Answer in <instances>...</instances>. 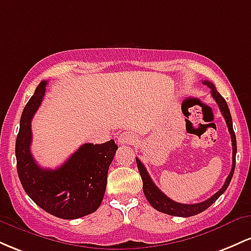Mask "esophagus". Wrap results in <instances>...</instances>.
Returning <instances> with one entry per match:
<instances>
[{
	"instance_id": "34e87169",
	"label": "esophagus",
	"mask_w": 251,
	"mask_h": 251,
	"mask_svg": "<svg viewBox=\"0 0 251 251\" xmlns=\"http://www.w3.org/2000/svg\"><path fill=\"white\" fill-rule=\"evenodd\" d=\"M135 142H137V137L132 132H123L118 137V144H120V145H132Z\"/></svg>"
}]
</instances>
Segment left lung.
I'll list each match as a JSON object with an SVG mask.
<instances>
[{
  "label": "left lung",
  "instance_id": "obj_1",
  "mask_svg": "<svg viewBox=\"0 0 251 251\" xmlns=\"http://www.w3.org/2000/svg\"><path fill=\"white\" fill-rule=\"evenodd\" d=\"M201 82L211 89V96L215 99V101L217 102L218 107H220L221 112H222V116H223L224 119H226V123L227 129H229V132H230V135H231L232 168H231V171H230L229 176L226 177L224 185L222 186V188L218 190V191L216 192L214 196H211V197L208 198L206 201H201V203H196V204L178 203V201L170 200L168 196H166L165 194H163V192L160 191L157 186H155L153 180L151 179V177H150L148 171H146L144 164L140 162L138 158H135V160H137L138 170H139V174H140V176H142V179H143L144 195H145L146 200L149 201V203L151 204V205L153 206L155 210H158V211L164 212V214H168L171 216H178V217H191V216L201 214V212H203L204 210L208 209L210 205H212V204H214L215 201L220 198V196L227 189V186H229L230 181H231L232 175H234V171H235L237 145H236V135H235L234 128H232V119H231V114H230L229 107H227V103L226 101V99H224V98L222 97L220 93H218L214 83L210 82V81H206V80H204V81H201Z\"/></svg>",
  "mask_w": 251,
  "mask_h": 251
}]
</instances>
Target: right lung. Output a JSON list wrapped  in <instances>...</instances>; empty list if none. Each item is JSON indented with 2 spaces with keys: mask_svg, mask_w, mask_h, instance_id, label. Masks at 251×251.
<instances>
[{
  "mask_svg": "<svg viewBox=\"0 0 251 251\" xmlns=\"http://www.w3.org/2000/svg\"><path fill=\"white\" fill-rule=\"evenodd\" d=\"M47 81H41L27 102L20 120L15 154L17 175L25 194L48 214L75 220L99 208L105 195L108 168L118 145L83 144L55 170L42 169L30 153L31 120L41 105Z\"/></svg>",
  "mask_w": 251,
  "mask_h": 251,
  "instance_id": "right-lung-1",
  "label": "right lung"
}]
</instances>
